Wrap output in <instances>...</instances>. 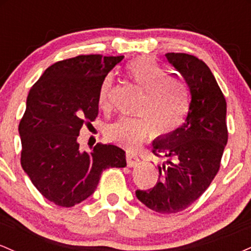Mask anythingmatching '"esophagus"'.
<instances>
[{
    "mask_svg": "<svg viewBox=\"0 0 251 251\" xmlns=\"http://www.w3.org/2000/svg\"><path fill=\"white\" fill-rule=\"evenodd\" d=\"M126 163H127V166L132 168V166H135L138 163H139V157L132 151H126Z\"/></svg>",
    "mask_w": 251,
    "mask_h": 251,
    "instance_id": "esophagus-1",
    "label": "esophagus"
}]
</instances>
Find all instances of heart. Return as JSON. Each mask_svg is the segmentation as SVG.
I'll list each match as a JSON object with an SVG mask.
<instances>
[{"instance_id": "b5f03b06", "label": "heart", "mask_w": 251, "mask_h": 251, "mask_svg": "<svg viewBox=\"0 0 251 251\" xmlns=\"http://www.w3.org/2000/svg\"><path fill=\"white\" fill-rule=\"evenodd\" d=\"M126 75L143 91L135 106L134 117H123L108 124L105 133L112 142L135 149L149 134L166 138L183 125L190 108L186 82L169 72L152 57L143 55L131 60L125 67ZM113 79L106 76L98 94L102 109L109 107Z\"/></svg>"}]
</instances>
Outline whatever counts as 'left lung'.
<instances>
[{
	"mask_svg": "<svg viewBox=\"0 0 251 251\" xmlns=\"http://www.w3.org/2000/svg\"><path fill=\"white\" fill-rule=\"evenodd\" d=\"M165 56L185 79L191 102L185 123L152 144L155 157L166 160L158 166L157 184L135 196L155 212L176 214L197 201L220 170L227 142L226 101L205 62L185 53Z\"/></svg>",
	"mask_w": 251,
	"mask_h": 251,
	"instance_id": "obj_1",
	"label": "left lung"
}]
</instances>
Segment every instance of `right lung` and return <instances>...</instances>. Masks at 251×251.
I'll use <instances>...</instances> for the list:
<instances>
[{"instance_id":"1","label":"right lung","mask_w":251,"mask_h":251,"mask_svg":"<svg viewBox=\"0 0 251 251\" xmlns=\"http://www.w3.org/2000/svg\"><path fill=\"white\" fill-rule=\"evenodd\" d=\"M124 55H77L48 67L30 88L19 125L21 165L40 194L63 208L81 203L96 191L103 170L126 166L125 151L98 143L79 149L83 125L99 113L102 80Z\"/></svg>"}]
</instances>
